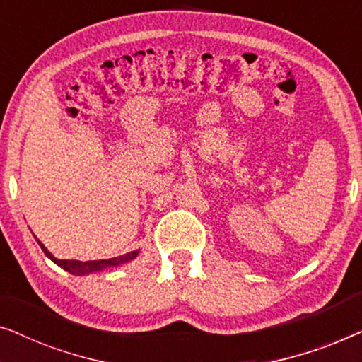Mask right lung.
Masks as SVG:
<instances>
[{"label":"right lung","instance_id":"right-lung-1","mask_svg":"<svg viewBox=\"0 0 362 362\" xmlns=\"http://www.w3.org/2000/svg\"><path fill=\"white\" fill-rule=\"evenodd\" d=\"M37 244L41 245V249L44 254H46L47 259H51L54 264L61 267L69 274L72 275H77V276H82V275H90V274H95V272H103L107 269H113V267H120V265H125L128 262H132L133 259H136L138 254H140V250H133V252H128V254H123L120 257H113V259H105V260H88V262H82V260H69V259H57V257H54L51 252L46 249V245L42 244L41 240L36 239Z\"/></svg>","mask_w":362,"mask_h":362}]
</instances>
